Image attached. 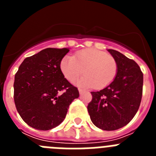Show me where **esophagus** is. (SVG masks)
I'll use <instances>...</instances> for the list:
<instances>
[{
  "mask_svg": "<svg viewBox=\"0 0 156 156\" xmlns=\"http://www.w3.org/2000/svg\"><path fill=\"white\" fill-rule=\"evenodd\" d=\"M78 90H79V93L80 94H81L83 93V92H84V90H83V89H81V88H79Z\"/></svg>",
  "mask_w": 156,
  "mask_h": 156,
  "instance_id": "1",
  "label": "esophagus"
}]
</instances>
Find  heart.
<instances>
[{"label":"heart","mask_w":156,"mask_h":156,"mask_svg":"<svg viewBox=\"0 0 156 156\" xmlns=\"http://www.w3.org/2000/svg\"><path fill=\"white\" fill-rule=\"evenodd\" d=\"M62 73L66 79L73 82L84 70L83 76L77 84L85 87L101 89L109 85L117 74V63L115 59L104 51L96 49H85L74 56L66 55L60 63Z\"/></svg>","instance_id":"heart-1"}]
</instances>
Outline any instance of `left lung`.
<instances>
[{
	"mask_svg": "<svg viewBox=\"0 0 156 156\" xmlns=\"http://www.w3.org/2000/svg\"><path fill=\"white\" fill-rule=\"evenodd\" d=\"M117 63L115 80L100 91L91 92L87 110L92 122L104 130H115L128 124L140 106L143 73L138 65L117 51L108 49Z\"/></svg>",
	"mask_w": 156,
	"mask_h": 156,
	"instance_id": "left-lung-1",
	"label": "left lung"
}]
</instances>
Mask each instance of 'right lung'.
Instances as JSON below:
<instances>
[{
  "label": "right lung",
  "instance_id": "1",
  "mask_svg": "<svg viewBox=\"0 0 156 156\" xmlns=\"http://www.w3.org/2000/svg\"><path fill=\"white\" fill-rule=\"evenodd\" d=\"M69 51V48L44 49L25 58L15 76L16 109L34 129L48 130L58 126L72 101L79 98L77 88L60 69L62 59Z\"/></svg>",
  "mask_w": 156,
  "mask_h": 156
}]
</instances>
